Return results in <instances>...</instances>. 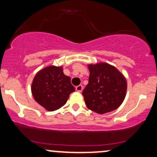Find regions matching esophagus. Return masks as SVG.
Listing matches in <instances>:
<instances>
[{
	"label": "esophagus",
	"mask_w": 157,
	"mask_h": 157,
	"mask_svg": "<svg viewBox=\"0 0 157 157\" xmlns=\"http://www.w3.org/2000/svg\"><path fill=\"white\" fill-rule=\"evenodd\" d=\"M82 89H83V86L81 85H79L75 87V90H76V91H78V92L82 91Z\"/></svg>",
	"instance_id": "34e87169"
}]
</instances>
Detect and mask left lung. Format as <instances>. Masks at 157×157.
Returning a JSON list of instances; mask_svg holds the SVG:
<instances>
[{"label": "left lung", "mask_w": 157, "mask_h": 157, "mask_svg": "<svg viewBox=\"0 0 157 157\" xmlns=\"http://www.w3.org/2000/svg\"><path fill=\"white\" fill-rule=\"evenodd\" d=\"M88 84L82 92L89 109L98 114L115 110L126 96V78L117 69L105 63L88 66Z\"/></svg>", "instance_id": "1"}]
</instances>
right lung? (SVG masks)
<instances>
[{
	"label": "right lung",
	"instance_id": "add662e5",
	"mask_svg": "<svg viewBox=\"0 0 157 157\" xmlns=\"http://www.w3.org/2000/svg\"><path fill=\"white\" fill-rule=\"evenodd\" d=\"M31 91L40 105L53 112L65 105L70 94L75 91V87L70 77L63 74L62 67L50 66L36 73Z\"/></svg>",
	"mask_w": 157,
	"mask_h": 157
}]
</instances>
